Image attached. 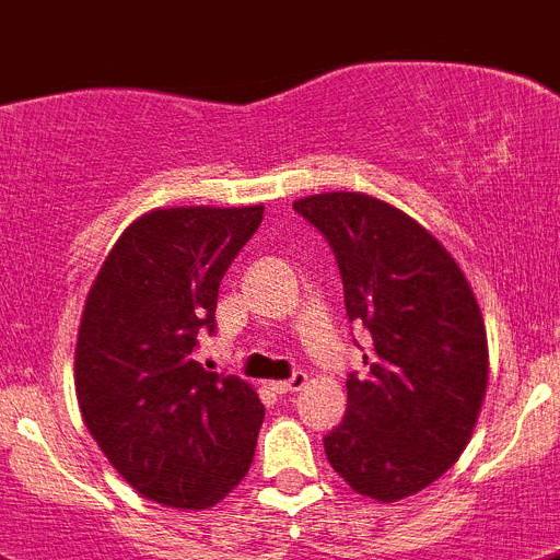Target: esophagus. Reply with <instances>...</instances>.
Returning <instances> with one entry per match:
<instances>
[{
    "label": "esophagus",
    "mask_w": 560,
    "mask_h": 560,
    "mask_svg": "<svg viewBox=\"0 0 560 560\" xmlns=\"http://www.w3.org/2000/svg\"><path fill=\"white\" fill-rule=\"evenodd\" d=\"M306 381H310V375H306V373H301V370H298V373H292L290 378H287V381H279V384H276V389H279V392H284V395H287V392H298V389H304V386H306Z\"/></svg>",
    "instance_id": "34e87169"
}]
</instances>
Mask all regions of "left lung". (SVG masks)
Returning <instances> with one entry per match:
<instances>
[{
    "label": "left lung",
    "instance_id": "8db88e82",
    "mask_svg": "<svg viewBox=\"0 0 560 560\" xmlns=\"http://www.w3.org/2000/svg\"><path fill=\"white\" fill-rule=\"evenodd\" d=\"M331 245L348 320L370 331L368 373L348 375V415L323 439L364 498L395 503L456 464L489 381L478 301L439 240L364 192L292 203Z\"/></svg>",
    "mask_w": 560,
    "mask_h": 560
}]
</instances>
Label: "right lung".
Returning <instances> with one entry per match:
<instances>
[{
  "label": "right lung",
  "instance_id": "add662e5",
  "mask_svg": "<svg viewBox=\"0 0 560 560\" xmlns=\"http://www.w3.org/2000/svg\"><path fill=\"white\" fill-rule=\"evenodd\" d=\"M265 207L154 209L118 237L82 312V420L135 492L171 509L226 498L254 462L265 406L237 375L196 362L218 287Z\"/></svg>",
  "mask_w": 560,
  "mask_h": 560
}]
</instances>
